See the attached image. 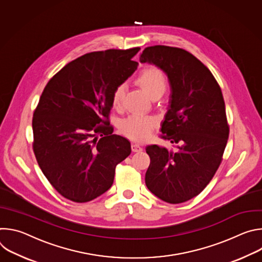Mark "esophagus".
I'll return each instance as SVG.
<instances>
[{"instance_id":"obj_1","label":"esophagus","mask_w":262,"mask_h":262,"mask_svg":"<svg viewBox=\"0 0 262 262\" xmlns=\"http://www.w3.org/2000/svg\"><path fill=\"white\" fill-rule=\"evenodd\" d=\"M132 150L134 152H140L143 150V148L141 147V145H139L138 143H133L132 144Z\"/></svg>"}]
</instances>
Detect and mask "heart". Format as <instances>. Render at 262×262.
I'll return each instance as SVG.
<instances>
[{
    "mask_svg": "<svg viewBox=\"0 0 262 262\" xmlns=\"http://www.w3.org/2000/svg\"><path fill=\"white\" fill-rule=\"evenodd\" d=\"M138 83L147 92L149 96H162L168 86L165 73L158 67H148L141 71L138 78ZM125 86L119 84L115 87L112 94V103L118 107L121 105L124 96ZM157 126V119L151 116L141 114H132L120 121L119 127L121 132L128 138L135 141H143L147 139L155 127Z\"/></svg>",
    "mask_w": 262,
    "mask_h": 262,
    "instance_id": "1",
    "label": "heart"
}]
</instances>
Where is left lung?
Here are the masks:
<instances>
[{
	"instance_id": "8db88e82",
	"label": "left lung",
	"mask_w": 262,
	"mask_h": 262,
	"mask_svg": "<svg viewBox=\"0 0 262 262\" xmlns=\"http://www.w3.org/2000/svg\"><path fill=\"white\" fill-rule=\"evenodd\" d=\"M140 62L168 76L171 94L161 138L177 145L174 150L146 147L150 165L145 183L163 201L182 203L205 189L222 162L229 136L225 102L210 70L189 52L148 47Z\"/></svg>"
}]
</instances>
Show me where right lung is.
Returning <instances> with one entry per match:
<instances>
[{"label": "right lung", "instance_id": "1", "mask_svg": "<svg viewBox=\"0 0 262 262\" xmlns=\"http://www.w3.org/2000/svg\"><path fill=\"white\" fill-rule=\"evenodd\" d=\"M140 48L86 54L47 84L33 115V150L42 173L66 199L88 202L105 193L116 166L130 155L113 135L108 114L115 87L138 67Z\"/></svg>", "mask_w": 262, "mask_h": 262}]
</instances>
